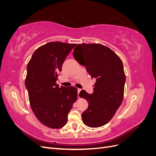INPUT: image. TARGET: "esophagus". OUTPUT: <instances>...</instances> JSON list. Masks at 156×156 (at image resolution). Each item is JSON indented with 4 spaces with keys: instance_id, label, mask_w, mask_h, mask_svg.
I'll list each match as a JSON object with an SVG mask.
<instances>
[{
    "instance_id": "1",
    "label": "esophagus",
    "mask_w": 156,
    "mask_h": 156,
    "mask_svg": "<svg viewBox=\"0 0 156 156\" xmlns=\"http://www.w3.org/2000/svg\"><path fill=\"white\" fill-rule=\"evenodd\" d=\"M81 89H80V88H78V89H77V94H78V97H79V94L80 92H81Z\"/></svg>"
}]
</instances>
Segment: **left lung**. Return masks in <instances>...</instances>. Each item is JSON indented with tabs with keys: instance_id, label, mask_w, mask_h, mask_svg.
<instances>
[{
	"instance_id": "1",
	"label": "left lung",
	"mask_w": 156,
	"mask_h": 156,
	"mask_svg": "<svg viewBox=\"0 0 156 156\" xmlns=\"http://www.w3.org/2000/svg\"><path fill=\"white\" fill-rule=\"evenodd\" d=\"M73 55L86 67L92 79H96L92 94L84 90L79 94L88 103L87 109L82 113L83 122L90 127H101L111 120L123 100V64L114 51L101 44H78Z\"/></svg>"
}]
</instances>
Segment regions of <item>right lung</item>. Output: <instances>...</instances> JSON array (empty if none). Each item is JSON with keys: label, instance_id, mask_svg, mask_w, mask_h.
I'll return each mask as SVG.
<instances>
[{"label": "right lung", "instance_id": "right-lung-1", "mask_svg": "<svg viewBox=\"0 0 156 156\" xmlns=\"http://www.w3.org/2000/svg\"><path fill=\"white\" fill-rule=\"evenodd\" d=\"M76 44L49 42L37 49L27 67L25 87L32 110L41 124L58 129L67 123L68 113L77 98L74 87L56 84L66 58Z\"/></svg>", "mask_w": 156, "mask_h": 156}]
</instances>
